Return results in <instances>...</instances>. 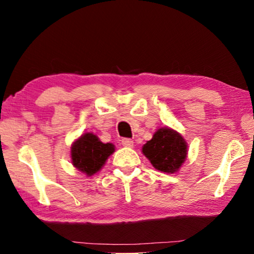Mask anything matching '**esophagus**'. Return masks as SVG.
I'll use <instances>...</instances> for the list:
<instances>
[{
  "label": "esophagus",
  "mask_w": 254,
  "mask_h": 254,
  "mask_svg": "<svg viewBox=\"0 0 254 254\" xmlns=\"http://www.w3.org/2000/svg\"><path fill=\"white\" fill-rule=\"evenodd\" d=\"M121 144L124 145V147H128V148H131L134 145V142H133V140H130V138H123V140H121Z\"/></svg>",
  "instance_id": "esophagus-1"
}]
</instances>
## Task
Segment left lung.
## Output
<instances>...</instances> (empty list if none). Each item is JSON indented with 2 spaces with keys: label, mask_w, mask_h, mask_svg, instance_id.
<instances>
[{
  "label": "left lung",
  "mask_w": 254,
  "mask_h": 254,
  "mask_svg": "<svg viewBox=\"0 0 254 254\" xmlns=\"http://www.w3.org/2000/svg\"><path fill=\"white\" fill-rule=\"evenodd\" d=\"M142 152L155 169L173 173L185 161L187 145L182 135L166 127L156 131L151 140L143 145Z\"/></svg>",
  "instance_id": "1"
}]
</instances>
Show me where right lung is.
<instances>
[{"label":"right lung","instance_id":"add662e5","mask_svg":"<svg viewBox=\"0 0 254 254\" xmlns=\"http://www.w3.org/2000/svg\"><path fill=\"white\" fill-rule=\"evenodd\" d=\"M113 151L114 147L112 143H103L96 135L86 133L72 144V165L88 176H92L102 169Z\"/></svg>","mask_w":254,"mask_h":254}]
</instances>
